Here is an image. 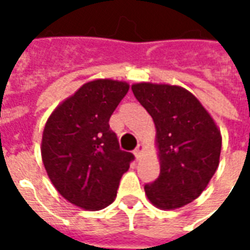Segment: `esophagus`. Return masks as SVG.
Listing matches in <instances>:
<instances>
[{"mask_svg":"<svg viewBox=\"0 0 250 250\" xmlns=\"http://www.w3.org/2000/svg\"><path fill=\"white\" fill-rule=\"evenodd\" d=\"M142 151H143V146H142V145H138L135 150H134V155L136 157V159H139V158H141Z\"/></svg>","mask_w":250,"mask_h":250,"instance_id":"obj_1","label":"esophagus"}]
</instances>
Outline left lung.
Here are the masks:
<instances>
[{
  "mask_svg": "<svg viewBox=\"0 0 250 250\" xmlns=\"http://www.w3.org/2000/svg\"><path fill=\"white\" fill-rule=\"evenodd\" d=\"M138 102L157 128L161 173L145 186L147 198L162 210L193 202L220 163L222 138L213 118L193 93L178 85L132 84Z\"/></svg>",
  "mask_w": 250,
  "mask_h": 250,
  "instance_id": "1",
  "label": "left lung"
}]
</instances>
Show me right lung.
<instances>
[{
  "label": "right lung",
  "instance_id": "add662e5",
  "mask_svg": "<svg viewBox=\"0 0 250 250\" xmlns=\"http://www.w3.org/2000/svg\"><path fill=\"white\" fill-rule=\"evenodd\" d=\"M125 82L98 79L83 84L46 120L41 157L62 197L85 210L114 202L134 155L120 150L109 118L128 92Z\"/></svg>",
  "mask_w": 250,
  "mask_h": 250
}]
</instances>
